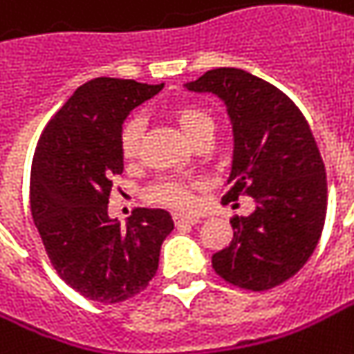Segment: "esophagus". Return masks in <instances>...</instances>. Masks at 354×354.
<instances>
[{
	"label": "esophagus",
	"instance_id": "obj_1",
	"mask_svg": "<svg viewBox=\"0 0 354 354\" xmlns=\"http://www.w3.org/2000/svg\"><path fill=\"white\" fill-rule=\"evenodd\" d=\"M174 222H176V226H192V224H196L198 218L196 216H186V214H174Z\"/></svg>",
	"mask_w": 354,
	"mask_h": 354
}]
</instances>
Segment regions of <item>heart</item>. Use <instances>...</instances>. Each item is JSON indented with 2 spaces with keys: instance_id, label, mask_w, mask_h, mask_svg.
Returning a JSON list of instances; mask_svg holds the SVG:
<instances>
[{
  "instance_id": "b5f03b06",
  "label": "heart",
  "mask_w": 354,
  "mask_h": 354,
  "mask_svg": "<svg viewBox=\"0 0 354 354\" xmlns=\"http://www.w3.org/2000/svg\"><path fill=\"white\" fill-rule=\"evenodd\" d=\"M174 120H176L178 128L182 130V134L190 142H194L198 136L206 134V132H214V118L200 106H192V104L180 106L174 110ZM140 138H142V120L140 118L128 120L122 128V136H120V146H122L124 156L134 158L138 154ZM148 196L158 204L178 208V210H186L194 202L192 186H188L184 182H176V180L158 182L148 190Z\"/></svg>"
}]
</instances>
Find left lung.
I'll return each mask as SVG.
<instances>
[{"label": "left lung", "mask_w": 354, "mask_h": 354, "mask_svg": "<svg viewBox=\"0 0 354 354\" xmlns=\"http://www.w3.org/2000/svg\"><path fill=\"white\" fill-rule=\"evenodd\" d=\"M184 88L224 102L234 140L224 200H254L252 214L232 218L234 239L212 266L240 288L279 286L310 259L324 226L326 174L313 132L288 95L239 68L210 70Z\"/></svg>", "instance_id": "8db88e82"}]
</instances>
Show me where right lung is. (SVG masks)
I'll list each match as a JSON object with an SVG mask.
<instances>
[{"label": "right lung", "mask_w": 354, "mask_h": 354, "mask_svg": "<svg viewBox=\"0 0 354 354\" xmlns=\"http://www.w3.org/2000/svg\"><path fill=\"white\" fill-rule=\"evenodd\" d=\"M164 84L95 77L80 86L39 136L30 204L35 228L62 281L104 304L128 301L154 279L170 212L138 208L122 226L108 214L112 178L124 172L120 146L128 114Z\"/></svg>", "instance_id": "add662e5"}]
</instances>
